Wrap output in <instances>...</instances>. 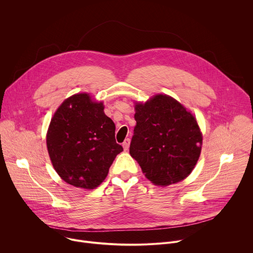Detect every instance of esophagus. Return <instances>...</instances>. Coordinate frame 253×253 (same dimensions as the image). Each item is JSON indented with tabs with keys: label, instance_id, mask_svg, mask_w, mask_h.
<instances>
[{
	"label": "esophagus",
	"instance_id": "1",
	"mask_svg": "<svg viewBox=\"0 0 253 253\" xmlns=\"http://www.w3.org/2000/svg\"><path fill=\"white\" fill-rule=\"evenodd\" d=\"M130 143H131V140L129 138H127L124 142H123V148L125 151H127L129 149V146H130Z\"/></svg>",
	"mask_w": 253,
	"mask_h": 253
}]
</instances>
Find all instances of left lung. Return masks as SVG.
Segmentation results:
<instances>
[{
  "instance_id": "1",
  "label": "left lung",
  "mask_w": 253,
  "mask_h": 253,
  "mask_svg": "<svg viewBox=\"0 0 253 253\" xmlns=\"http://www.w3.org/2000/svg\"><path fill=\"white\" fill-rule=\"evenodd\" d=\"M136 126L130 155L157 186L182 181L195 168L202 148L196 117L167 94L135 103Z\"/></svg>"
}]
</instances>
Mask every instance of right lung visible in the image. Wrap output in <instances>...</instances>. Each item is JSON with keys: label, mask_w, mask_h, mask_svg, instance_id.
I'll use <instances>...</instances> for the list:
<instances>
[{"label": "right lung", "mask_w": 253, "mask_h": 253, "mask_svg": "<svg viewBox=\"0 0 253 253\" xmlns=\"http://www.w3.org/2000/svg\"><path fill=\"white\" fill-rule=\"evenodd\" d=\"M115 124L104 113L103 101L90 93L68 97L54 113L46 135L55 171L65 182L82 189L98 187L116 156Z\"/></svg>", "instance_id": "obj_1"}]
</instances>
